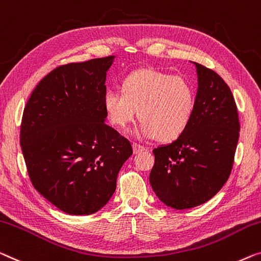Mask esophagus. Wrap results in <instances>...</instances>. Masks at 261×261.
Segmentation results:
<instances>
[{"label": "esophagus", "mask_w": 261, "mask_h": 261, "mask_svg": "<svg viewBox=\"0 0 261 261\" xmlns=\"http://www.w3.org/2000/svg\"><path fill=\"white\" fill-rule=\"evenodd\" d=\"M132 149H134V153H139V152H142V151L145 150V147L141 145V144L134 143L132 144Z\"/></svg>", "instance_id": "obj_1"}]
</instances>
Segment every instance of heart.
<instances>
[{"mask_svg":"<svg viewBox=\"0 0 261 261\" xmlns=\"http://www.w3.org/2000/svg\"><path fill=\"white\" fill-rule=\"evenodd\" d=\"M122 90L109 89L103 97L109 122L118 129H126L138 111L142 123L136 130L137 136L168 143L181 136L191 123L196 92L180 76L139 69L125 77Z\"/></svg>","mask_w":261,"mask_h":261,"instance_id":"1","label":"heart"}]
</instances>
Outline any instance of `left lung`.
<instances>
[{
	"mask_svg": "<svg viewBox=\"0 0 261 261\" xmlns=\"http://www.w3.org/2000/svg\"><path fill=\"white\" fill-rule=\"evenodd\" d=\"M196 108L182 135L153 149V192L166 206L185 210L204 204L230 177L240 124L233 95L213 70L194 62Z\"/></svg>",
	"mask_w": 261,
	"mask_h": 261,
	"instance_id": "left-lung-1",
	"label": "left lung"
}]
</instances>
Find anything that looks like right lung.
Masks as SVG:
<instances>
[{
  "instance_id": "add662e5",
  "label": "right lung",
  "mask_w": 261,
  "mask_h": 261,
  "mask_svg": "<svg viewBox=\"0 0 261 261\" xmlns=\"http://www.w3.org/2000/svg\"><path fill=\"white\" fill-rule=\"evenodd\" d=\"M115 56L61 65L36 85L21 143L34 188L68 215H92L116 191L130 142L106 124L103 97Z\"/></svg>"
}]
</instances>
